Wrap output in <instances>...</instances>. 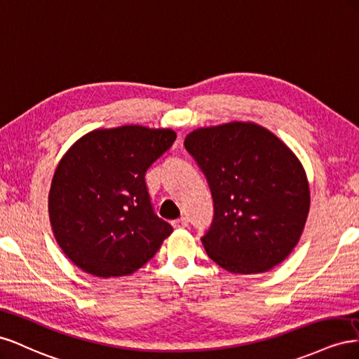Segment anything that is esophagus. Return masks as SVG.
I'll list each match as a JSON object with an SVG mask.
<instances>
[{"label":"esophagus","mask_w":359,"mask_h":359,"mask_svg":"<svg viewBox=\"0 0 359 359\" xmlns=\"http://www.w3.org/2000/svg\"><path fill=\"white\" fill-rule=\"evenodd\" d=\"M171 224H172L174 229H185V227H188L189 221H188L187 217H182V218H179V219H174Z\"/></svg>","instance_id":"esophagus-1"}]
</instances>
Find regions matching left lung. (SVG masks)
Segmentation results:
<instances>
[{"label": "left lung", "instance_id": "1", "mask_svg": "<svg viewBox=\"0 0 359 359\" xmlns=\"http://www.w3.org/2000/svg\"><path fill=\"white\" fill-rule=\"evenodd\" d=\"M185 149L213 198V221L201 238L209 257L241 275L268 272L287 259L310 212L309 179L292 149L254 121L198 128Z\"/></svg>", "mask_w": 359, "mask_h": 359}]
</instances>
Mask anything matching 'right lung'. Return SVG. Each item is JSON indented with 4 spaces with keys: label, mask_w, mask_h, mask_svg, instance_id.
I'll use <instances>...</instances> for the list:
<instances>
[{
    "label": "right lung",
    "mask_w": 359,
    "mask_h": 359,
    "mask_svg": "<svg viewBox=\"0 0 359 359\" xmlns=\"http://www.w3.org/2000/svg\"><path fill=\"white\" fill-rule=\"evenodd\" d=\"M176 140L172 129H95L69 147L50 182L48 212L58 247L99 278L137 272L172 229L151 209L146 171Z\"/></svg>",
    "instance_id": "right-lung-1"
}]
</instances>
